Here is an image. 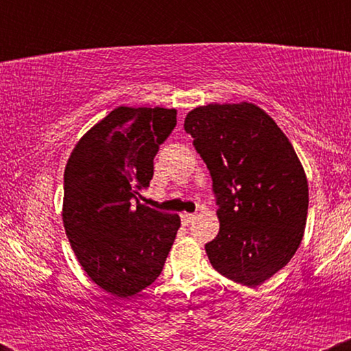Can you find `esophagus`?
<instances>
[{
  "mask_svg": "<svg viewBox=\"0 0 351 351\" xmlns=\"http://www.w3.org/2000/svg\"><path fill=\"white\" fill-rule=\"evenodd\" d=\"M195 219H196V215H191V213H183V215H181V221H183L184 224L193 223Z\"/></svg>",
  "mask_w": 351,
  "mask_h": 351,
  "instance_id": "obj_1",
  "label": "esophagus"
}]
</instances>
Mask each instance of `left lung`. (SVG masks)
Wrapping results in <instances>:
<instances>
[{"label":"left lung","instance_id":"obj_1","mask_svg":"<svg viewBox=\"0 0 351 351\" xmlns=\"http://www.w3.org/2000/svg\"><path fill=\"white\" fill-rule=\"evenodd\" d=\"M184 130L206 163L219 232L204 245L221 276L256 287L289 264L302 243L308 183L292 143L251 102L188 112Z\"/></svg>","mask_w":351,"mask_h":351}]
</instances>
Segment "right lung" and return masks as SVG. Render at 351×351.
<instances>
[{"mask_svg": "<svg viewBox=\"0 0 351 351\" xmlns=\"http://www.w3.org/2000/svg\"><path fill=\"white\" fill-rule=\"evenodd\" d=\"M175 125L176 108L117 107L82 135L64 170L72 251L92 282L120 299L156 280L181 226L178 215L138 201Z\"/></svg>", "mask_w": 351, "mask_h": 351, "instance_id": "add662e5", "label": "right lung"}]
</instances>
